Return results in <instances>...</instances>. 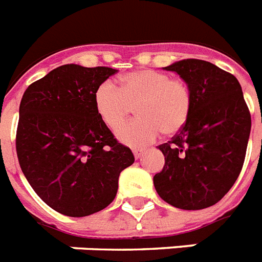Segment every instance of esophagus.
<instances>
[{"mask_svg": "<svg viewBox=\"0 0 262 262\" xmlns=\"http://www.w3.org/2000/svg\"><path fill=\"white\" fill-rule=\"evenodd\" d=\"M133 152H134V156H135V158L138 160V158H141L142 154L144 152V148H134Z\"/></svg>", "mask_w": 262, "mask_h": 262, "instance_id": "obj_1", "label": "esophagus"}]
</instances>
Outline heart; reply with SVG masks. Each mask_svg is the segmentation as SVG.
<instances>
[{
	"label": "heart",
	"mask_w": 262,
	"mask_h": 262,
	"mask_svg": "<svg viewBox=\"0 0 262 262\" xmlns=\"http://www.w3.org/2000/svg\"><path fill=\"white\" fill-rule=\"evenodd\" d=\"M138 119L122 126L132 108ZM95 108L101 121L118 129V138L128 146H144L161 133L174 137L188 124L193 110V93L184 79L171 78L160 70L142 69L121 77L119 88L111 81L95 92Z\"/></svg>",
	"instance_id": "1"
}]
</instances>
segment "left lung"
I'll list each match as a JSON object with an SVG mask.
<instances>
[{
	"label": "left lung",
	"instance_id": "8db88e82",
	"mask_svg": "<svg viewBox=\"0 0 262 262\" xmlns=\"http://www.w3.org/2000/svg\"><path fill=\"white\" fill-rule=\"evenodd\" d=\"M190 86L193 110L188 124L167 143L162 171L154 176L161 199L181 210L216 204L244 166L252 118L238 79L215 64L184 59L164 68Z\"/></svg>",
	"mask_w": 262,
	"mask_h": 262
}]
</instances>
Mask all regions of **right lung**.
I'll return each instance as SVG.
<instances>
[{
  "label": "right lung",
  "mask_w": 262,
  "mask_h": 262,
  "mask_svg": "<svg viewBox=\"0 0 262 262\" xmlns=\"http://www.w3.org/2000/svg\"><path fill=\"white\" fill-rule=\"evenodd\" d=\"M118 70L63 64L31 83L20 102L18 164L37 196L59 214L88 216L114 202L134 154L95 108V92Z\"/></svg>",
  "instance_id": "right-lung-1"
}]
</instances>
